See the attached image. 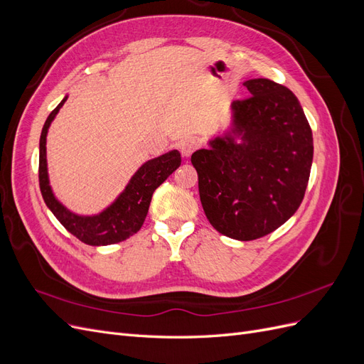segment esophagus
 <instances>
[{"mask_svg":"<svg viewBox=\"0 0 364 364\" xmlns=\"http://www.w3.org/2000/svg\"><path fill=\"white\" fill-rule=\"evenodd\" d=\"M197 146H199V144H197V139L193 138V136H188V138L182 139L179 142V150L182 153V156L183 158H190L193 155V151L197 149Z\"/></svg>","mask_w":364,"mask_h":364,"instance_id":"34e87169","label":"esophagus"}]
</instances>
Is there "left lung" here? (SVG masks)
Wrapping results in <instances>:
<instances>
[{"instance_id": "8db88e82", "label": "left lung", "mask_w": 364, "mask_h": 364, "mask_svg": "<svg viewBox=\"0 0 364 364\" xmlns=\"http://www.w3.org/2000/svg\"><path fill=\"white\" fill-rule=\"evenodd\" d=\"M232 129L193 153L209 223L240 241L273 232L297 211L310 179L313 134L296 95L277 82H245ZM237 137H241L238 143Z\"/></svg>"}]
</instances>
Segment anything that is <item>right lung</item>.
Returning a JSON list of instances; mask_svg holds the SVG:
<instances>
[{
	"label": "right lung",
	"mask_w": 364,
	"mask_h": 364,
	"mask_svg": "<svg viewBox=\"0 0 364 364\" xmlns=\"http://www.w3.org/2000/svg\"><path fill=\"white\" fill-rule=\"evenodd\" d=\"M68 97L58 105L48 115L42 127L39 141V186L50 211L63 225V228L74 237L90 246H107L119 243L141 229L147 217L151 196L158 186L179 167L182 159L178 150H171L162 156L150 159L142 164L138 171L132 176L117 200L97 215H77L65 208L53 194L47 171V134L48 127L59 109L67 102Z\"/></svg>",
	"instance_id": "obj_1"
}]
</instances>
